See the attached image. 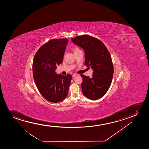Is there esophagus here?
<instances>
[{
	"instance_id": "1",
	"label": "esophagus",
	"mask_w": 149,
	"mask_h": 149,
	"mask_svg": "<svg viewBox=\"0 0 149 149\" xmlns=\"http://www.w3.org/2000/svg\"><path fill=\"white\" fill-rule=\"evenodd\" d=\"M77 75L76 74H74L73 75H72L73 78H75L76 77H77Z\"/></svg>"
}]
</instances>
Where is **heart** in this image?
<instances>
[{
	"label": "heart",
	"mask_w": 149,
	"mask_h": 149,
	"mask_svg": "<svg viewBox=\"0 0 149 149\" xmlns=\"http://www.w3.org/2000/svg\"><path fill=\"white\" fill-rule=\"evenodd\" d=\"M79 50H80V49L79 48H75L74 49V52H75L76 51H79Z\"/></svg>",
	"instance_id": "heart-1"
}]
</instances>
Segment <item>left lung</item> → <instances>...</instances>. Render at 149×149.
Segmentation results:
<instances>
[{"mask_svg": "<svg viewBox=\"0 0 149 149\" xmlns=\"http://www.w3.org/2000/svg\"><path fill=\"white\" fill-rule=\"evenodd\" d=\"M71 40L83 49L84 64L94 72L91 78L81 75L82 93L91 100L99 99L108 91L112 81L113 66L110 54L101 41L88 35L76 37Z\"/></svg>", "mask_w": 149, "mask_h": 149, "instance_id": "obj_1", "label": "left lung"}]
</instances>
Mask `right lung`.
<instances>
[{
    "instance_id": "right-lung-1",
    "label": "right lung",
    "mask_w": 149,
    "mask_h": 149,
    "mask_svg": "<svg viewBox=\"0 0 149 149\" xmlns=\"http://www.w3.org/2000/svg\"><path fill=\"white\" fill-rule=\"evenodd\" d=\"M68 40L53 39L42 46L36 53L33 63L35 84L43 97L49 102L58 103L67 96L72 76L55 72L56 66L63 61Z\"/></svg>"
}]
</instances>
